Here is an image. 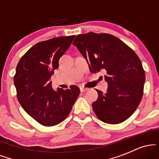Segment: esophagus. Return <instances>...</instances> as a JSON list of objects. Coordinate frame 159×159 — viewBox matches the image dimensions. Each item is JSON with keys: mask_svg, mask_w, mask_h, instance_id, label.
I'll return each instance as SVG.
<instances>
[{"mask_svg": "<svg viewBox=\"0 0 159 159\" xmlns=\"http://www.w3.org/2000/svg\"><path fill=\"white\" fill-rule=\"evenodd\" d=\"M80 90H81V92H85V91H87L88 89L86 88V87H80Z\"/></svg>", "mask_w": 159, "mask_h": 159, "instance_id": "esophagus-1", "label": "esophagus"}]
</instances>
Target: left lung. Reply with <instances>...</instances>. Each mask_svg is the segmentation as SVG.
<instances>
[{
    "label": "left lung",
    "instance_id": "obj_1",
    "mask_svg": "<svg viewBox=\"0 0 159 159\" xmlns=\"http://www.w3.org/2000/svg\"><path fill=\"white\" fill-rule=\"evenodd\" d=\"M73 45L87 60L92 72L102 71L107 83L105 93L96 90L95 114L104 123L127 120L141 101L145 72L141 61L122 40L108 34L87 33L75 37Z\"/></svg>",
    "mask_w": 159,
    "mask_h": 159
}]
</instances>
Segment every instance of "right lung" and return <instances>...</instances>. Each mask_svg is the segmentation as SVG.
<instances>
[{
  "label": "right lung",
  "instance_id": "obj_1",
  "mask_svg": "<svg viewBox=\"0 0 159 159\" xmlns=\"http://www.w3.org/2000/svg\"><path fill=\"white\" fill-rule=\"evenodd\" d=\"M75 36L54 37L36 43L20 59L14 85L20 105L38 123L52 126L69 114L80 93L77 86L52 89L50 81L59 60L72 44Z\"/></svg>",
  "mask_w": 159,
  "mask_h": 159
}]
</instances>
